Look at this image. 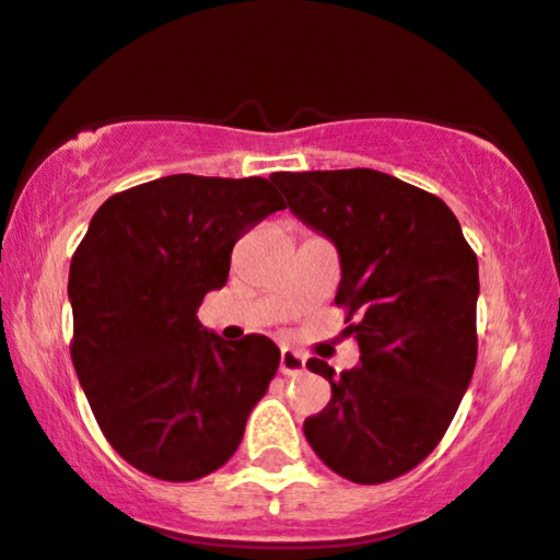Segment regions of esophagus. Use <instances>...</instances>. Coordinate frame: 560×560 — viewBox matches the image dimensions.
Masks as SVG:
<instances>
[{
	"label": "esophagus",
	"mask_w": 560,
	"mask_h": 560,
	"mask_svg": "<svg viewBox=\"0 0 560 560\" xmlns=\"http://www.w3.org/2000/svg\"><path fill=\"white\" fill-rule=\"evenodd\" d=\"M279 370L281 374H287V377H296V374L304 372V357L294 349H281Z\"/></svg>",
	"instance_id": "esophagus-1"
}]
</instances>
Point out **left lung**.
I'll list each match as a JSON object with an SVG mask.
<instances>
[{
  "mask_svg": "<svg viewBox=\"0 0 560 560\" xmlns=\"http://www.w3.org/2000/svg\"><path fill=\"white\" fill-rule=\"evenodd\" d=\"M287 207L341 256L336 304L359 364L320 359L330 402L304 421L332 472L387 483L423 463L455 419L478 359V258L434 194L370 167L273 173Z\"/></svg>",
  "mask_w": 560,
  "mask_h": 560,
  "instance_id": "8db88e82",
  "label": "left lung"
}]
</instances>
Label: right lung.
<instances>
[{
  "instance_id": "add662e5",
  "label": "right lung",
  "mask_w": 560,
  "mask_h": 560,
  "mask_svg": "<svg viewBox=\"0 0 560 560\" xmlns=\"http://www.w3.org/2000/svg\"><path fill=\"white\" fill-rule=\"evenodd\" d=\"M279 209L266 178L167 175L113 194L77 245L72 364L110 447L147 476L222 468L279 370L271 338L224 343L196 317L237 240Z\"/></svg>"
}]
</instances>
